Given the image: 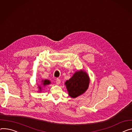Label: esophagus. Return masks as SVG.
I'll list each match as a JSON object with an SVG mask.
<instances>
[{"mask_svg": "<svg viewBox=\"0 0 132 132\" xmlns=\"http://www.w3.org/2000/svg\"><path fill=\"white\" fill-rule=\"evenodd\" d=\"M56 84L58 85H59L60 83H61V80H60L59 78H57L56 80Z\"/></svg>", "mask_w": 132, "mask_h": 132, "instance_id": "34e87169", "label": "esophagus"}]
</instances>
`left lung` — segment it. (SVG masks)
<instances>
[{"label":"left lung","mask_w":132,"mask_h":132,"mask_svg":"<svg viewBox=\"0 0 132 132\" xmlns=\"http://www.w3.org/2000/svg\"><path fill=\"white\" fill-rule=\"evenodd\" d=\"M89 79L86 72L80 70L65 82L69 95L75 98L84 93L88 87Z\"/></svg>","instance_id":"obj_1"}]
</instances>
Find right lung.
Instances as JSON below:
<instances>
[{
  "mask_svg": "<svg viewBox=\"0 0 132 132\" xmlns=\"http://www.w3.org/2000/svg\"><path fill=\"white\" fill-rule=\"evenodd\" d=\"M50 82H51L49 80L46 79V80L43 81V85H46L49 84H50ZM39 88L41 89V87H39Z\"/></svg>",
  "mask_w": 132,
  "mask_h": 132,
  "instance_id": "1",
  "label": "right lung"
}]
</instances>
